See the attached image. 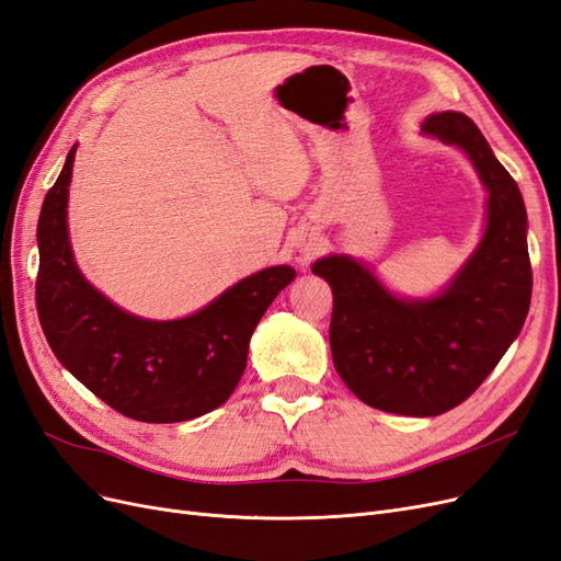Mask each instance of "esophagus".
<instances>
[{
	"instance_id": "34e87169",
	"label": "esophagus",
	"mask_w": 561,
	"mask_h": 561,
	"mask_svg": "<svg viewBox=\"0 0 561 561\" xmlns=\"http://www.w3.org/2000/svg\"><path fill=\"white\" fill-rule=\"evenodd\" d=\"M299 248L304 250V254H307V257H313V254H318V250H320L318 241L311 239V236H304V239H299Z\"/></svg>"
}]
</instances>
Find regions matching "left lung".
<instances>
[{
  "instance_id": "8db88e82",
  "label": "left lung",
  "mask_w": 561,
  "mask_h": 561,
  "mask_svg": "<svg viewBox=\"0 0 561 561\" xmlns=\"http://www.w3.org/2000/svg\"><path fill=\"white\" fill-rule=\"evenodd\" d=\"M423 133L461 147L489 190L484 239L449 290L402 301L348 257L313 264L332 287L339 377L365 404L402 416H437L468 400L515 342L534 285L522 194L480 128L443 112L426 118Z\"/></svg>"
}]
</instances>
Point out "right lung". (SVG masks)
Masks as SVG:
<instances>
[{
  "instance_id": "add662e5",
  "label": "right lung",
  "mask_w": 561,
  "mask_h": 561,
  "mask_svg": "<svg viewBox=\"0 0 561 561\" xmlns=\"http://www.w3.org/2000/svg\"><path fill=\"white\" fill-rule=\"evenodd\" d=\"M75 149L50 186L37 227V313L56 358L118 414L178 423L222 404L239 386L250 336L295 268L271 266L182 320H142L83 280L67 241Z\"/></svg>"
}]
</instances>
